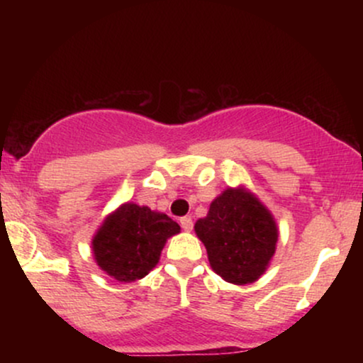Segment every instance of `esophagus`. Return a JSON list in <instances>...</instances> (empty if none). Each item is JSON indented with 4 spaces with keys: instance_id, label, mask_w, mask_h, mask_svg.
<instances>
[{
    "instance_id": "esophagus-1",
    "label": "esophagus",
    "mask_w": 363,
    "mask_h": 363,
    "mask_svg": "<svg viewBox=\"0 0 363 363\" xmlns=\"http://www.w3.org/2000/svg\"><path fill=\"white\" fill-rule=\"evenodd\" d=\"M181 227H182V230L191 232L193 230V220H191L189 216H184V218H181Z\"/></svg>"
}]
</instances>
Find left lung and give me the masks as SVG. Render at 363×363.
I'll return each instance as SVG.
<instances>
[{"instance_id": "1", "label": "left lung", "mask_w": 363, "mask_h": 363, "mask_svg": "<svg viewBox=\"0 0 363 363\" xmlns=\"http://www.w3.org/2000/svg\"><path fill=\"white\" fill-rule=\"evenodd\" d=\"M216 274L234 285L259 280L277 251L273 215L245 187H228L194 225Z\"/></svg>"}]
</instances>
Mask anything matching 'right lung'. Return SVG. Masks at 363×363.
<instances>
[{"label": "right lung", "mask_w": 363, "mask_h": 363, "mask_svg": "<svg viewBox=\"0 0 363 363\" xmlns=\"http://www.w3.org/2000/svg\"><path fill=\"white\" fill-rule=\"evenodd\" d=\"M181 227L160 211L124 203L104 220L91 239L99 268L121 283L141 280L160 259L169 237Z\"/></svg>", "instance_id": "right-lung-1"}]
</instances>
